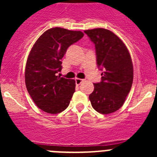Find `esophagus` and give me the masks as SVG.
I'll use <instances>...</instances> for the list:
<instances>
[{
	"label": "esophagus",
	"instance_id": "1",
	"mask_svg": "<svg viewBox=\"0 0 157 157\" xmlns=\"http://www.w3.org/2000/svg\"><path fill=\"white\" fill-rule=\"evenodd\" d=\"M82 82H83V79H82V78H75L76 85H80Z\"/></svg>",
	"mask_w": 157,
	"mask_h": 157
}]
</instances>
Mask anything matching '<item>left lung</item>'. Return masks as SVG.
<instances>
[{
    "instance_id": "1",
    "label": "left lung",
    "mask_w": 157,
    "mask_h": 157,
    "mask_svg": "<svg viewBox=\"0 0 157 157\" xmlns=\"http://www.w3.org/2000/svg\"><path fill=\"white\" fill-rule=\"evenodd\" d=\"M95 45L97 64L103 72L89 96L92 107L106 115L120 109L132 86L134 69L124 43L113 32L104 28L85 30Z\"/></svg>"
}]
</instances>
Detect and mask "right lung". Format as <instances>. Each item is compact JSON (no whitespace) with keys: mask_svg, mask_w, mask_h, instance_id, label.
Returning <instances> with one entry per match:
<instances>
[{"mask_svg":"<svg viewBox=\"0 0 157 157\" xmlns=\"http://www.w3.org/2000/svg\"><path fill=\"white\" fill-rule=\"evenodd\" d=\"M81 31L54 27L37 40L27 58L25 82L27 91L40 109L50 114L63 112L75 90L73 79L58 76L67 49L83 37Z\"/></svg>","mask_w":157,"mask_h":157,"instance_id":"1","label":"right lung"}]
</instances>
